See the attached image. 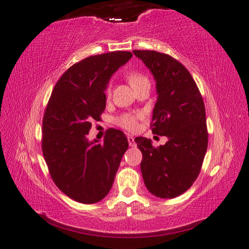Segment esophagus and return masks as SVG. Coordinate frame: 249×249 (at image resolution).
Instances as JSON below:
<instances>
[{
  "instance_id": "34e87169",
  "label": "esophagus",
  "mask_w": 249,
  "mask_h": 249,
  "mask_svg": "<svg viewBox=\"0 0 249 249\" xmlns=\"http://www.w3.org/2000/svg\"><path fill=\"white\" fill-rule=\"evenodd\" d=\"M127 140H128V143H129V146H135L136 145V143H135V138L132 137V136H130V135H128L127 136Z\"/></svg>"
}]
</instances>
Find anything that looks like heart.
<instances>
[{
	"label": "heart",
	"instance_id": "1",
	"mask_svg": "<svg viewBox=\"0 0 249 249\" xmlns=\"http://www.w3.org/2000/svg\"><path fill=\"white\" fill-rule=\"evenodd\" d=\"M126 79L128 84L132 87V89L137 90L139 87H141L144 84H149L148 78L146 75H144L141 71L138 70H131L126 73ZM111 90L110 87H107L106 88V95L107 97L110 96ZM143 118L142 112H136V113H124L118 118L117 123L119 126L122 127L124 129H127L129 131H134L138 128L139 126V121Z\"/></svg>",
	"mask_w": 249,
	"mask_h": 249
}]
</instances>
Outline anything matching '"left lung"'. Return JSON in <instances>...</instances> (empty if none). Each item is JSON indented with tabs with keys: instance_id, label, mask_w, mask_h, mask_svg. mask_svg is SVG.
<instances>
[{
	"instance_id": "1",
	"label": "left lung",
	"mask_w": 249,
	"mask_h": 249,
	"mask_svg": "<svg viewBox=\"0 0 249 249\" xmlns=\"http://www.w3.org/2000/svg\"><path fill=\"white\" fill-rule=\"evenodd\" d=\"M134 54L157 83L153 134L169 139L154 147L149 139L137 138L144 183L157 197L174 198L192 186L203 165L208 147L205 104L192 75L178 60L156 51L134 50Z\"/></svg>"
}]
</instances>
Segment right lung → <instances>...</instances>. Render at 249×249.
<instances>
[{
  "instance_id": "1",
  "label": "right lung",
  "mask_w": 249,
  "mask_h": 249,
  "mask_svg": "<svg viewBox=\"0 0 249 249\" xmlns=\"http://www.w3.org/2000/svg\"><path fill=\"white\" fill-rule=\"evenodd\" d=\"M132 57L117 51L74 63L55 85L42 120V153L53 181L82 204H94L110 191L121 159L128 147L121 130L110 129L104 143L89 142L93 120L106 107L111 75Z\"/></svg>"
}]
</instances>
